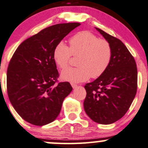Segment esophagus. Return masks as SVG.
<instances>
[{"instance_id": "obj_1", "label": "esophagus", "mask_w": 148, "mask_h": 148, "mask_svg": "<svg viewBox=\"0 0 148 148\" xmlns=\"http://www.w3.org/2000/svg\"><path fill=\"white\" fill-rule=\"evenodd\" d=\"M71 85H72V87L74 88V89H75L76 87H77V85H76V84H75V83H71Z\"/></svg>"}]
</instances>
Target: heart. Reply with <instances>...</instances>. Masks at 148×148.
<instances>
[{
    "label": "heart",
    "instance_id": "obj_1",
    "mask_svg": "<svg viewBox=\"0 0 148 148\" xmlns=\"http://www.w3.org/2000/svg\"><path fill=\"white\" fill-rule=\"evenodd\" d=\"M70 48L63 42L58 43L53 50V59L61 69L67 68L72 56L80 57L78 68L63 70L61 78L73 83L86 81L90 78L100 77L111 63L112 49L109 43L96 35L85 31L70 37Z\"/></svg>",
    "mask_w": 148,
    "mask_h": 148
}]
</instances>
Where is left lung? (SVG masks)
Listing matches in <instances>:
<instances>
[{
    "mask_svg": "<svg viewBox=\"0 0 148 148\" xmlns=\"http://www.w3.org/2000/svg\"><path fill=\"white\" fill-rule=\"evenodd\" d=\"M111 46L112 58L105 72L85 88V113L95 122L111 124L124 116L137 89V68L134 57L124 43L98 28Z\"/></svg>",
    "mask_w": 148,
    "mask_h": 148,
    "instance_id": "8db88e82",
    "label": "left lung"
}]
</instances>
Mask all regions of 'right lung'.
Returning <instances> with one entry per match:
<instances>
[{
	"label": "right lung",
	"instance_id": "1",
	"mask_svg": "<svg viewBox=\"0 0 148 148\" xmlns=\"http://www.w3.org/2000/svg\"><path fill=\"white\" fill-rule=\"evenodd\" d=\"M80 24H57L42 30L18 46L7 73L8 97L20 117L30 124L44 126L60 113L72 87L68 82L55 85L59 72L53 59L58 43Z\"/></svg>",
	"mask_w": 148,
	"mask_h": 148
}]
</instances>
